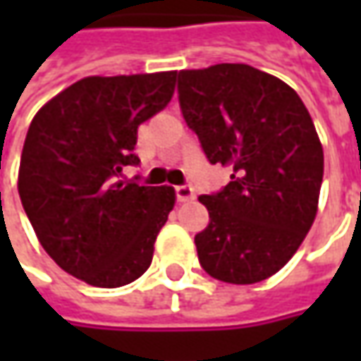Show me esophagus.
<instances>
[{
	"instance_id": "1",
	"label": "esophagus",
	"mask_w": 361,
	"mask_h": 361,
	"mask_svg": "<svg viewBox=\"0 0 361 361\" xmlns=\"http://www.w3.org/2000/svg\"><path fill=\"white\" fill-rule=\"evenodd\" d=\"M174 195H176L178 202H187L195 197V190L190 185H178V187H174Z\"/></svg>"
}]
</instances>
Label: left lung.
Returning <instances> with one entry per match:
<instances>
[{"instance_id":"1","label":"left lung","mask_w":361,"mask_h":361,"mask_svg":"<svg viewBox=\"0 0 361 361\" xmlns=\"http://www.w3.org/2000/svg\"><path fill=\"white\" fill-rule=\"evenodd\" d=\"M178 104L211 164L231 183L199 201L209 227L195 237L201 267L249 285L283 267L317 213L324 150L298 92L247 63L178 72Z\"/></svg>"}]
</instances>
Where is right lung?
Here are the masks:
<instances>
[{
    "label": "right lung",
    "instance_id": "right-lung-1",
    "mask_svg": "<svg viewBox=\"0 0 361 361\" xmlns=\"http://www.w3.org/2000/svg\"><path fill=\"white\" fill-rule=\"evenodd\" d=\"M176 72L90 76L51 98L32 120L20 162L23 211L66 273L94 287H122L152 261L174 207L171 187L120 180L138 126L171 102Z\"/></svg>",
    "mask_w": 361,
    "mask_h": 361
}]
</instances>
